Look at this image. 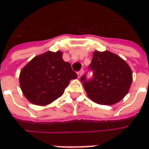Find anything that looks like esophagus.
Wrapping results in <instances>:
<instances>
[{
  "label": "esophagus",
  "mask_w": 149,
  "mask_h": 149,
  "mask_svg": "<svg viewBox=\"0 0 149 149\" xmlns=\"http://www.w3.org/2000/svg\"><path fill=\"white\" fill-rule=\"evenodd\" d=\"M84 72V70H80L78 72V77H79V78L81 77V75L83 74Z\"/></svg>",
  "instance_id": "esophagus-1"
}]
</instances>
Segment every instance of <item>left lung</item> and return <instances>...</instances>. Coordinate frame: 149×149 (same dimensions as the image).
<instances>
[{
    "label": "left lung",
    "mask_w": 149,
    "mask_h": 149,
    "mask_svg": "<svg viewBox=\"0 0 149 149\" xmlns=\"http://www.w3.org/2000/svg\"><path fill=\"white\" fill-rule=\"evenodd\" d=\"M93 72L90 79L80 78L87 95L99 104H116L128 94L133 74L124 60L109 51H95L89 66Z\"/></svg>",
    "instance_id": "8db88e82"
}]
</instances>
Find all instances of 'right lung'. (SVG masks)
I'll return each mask as SVG.
<instances>
[{
  "mask_svg": "<svg viewBox=\"0 0 149 149\" xmlns=\"http://www.w3.org/2000/svg\"><path fill=\"white\" fill-rule=\"evenodd\" d=\"M77 74L62 52L47 51L33 58L20 71V85L26 98L36 105H46L64 94Z\"/></svg>",
  "mask_w": 149,
  "mask_h": 149,
  "instance_id": "obj_1",
  "label": "right lung"
}]
</instances>
